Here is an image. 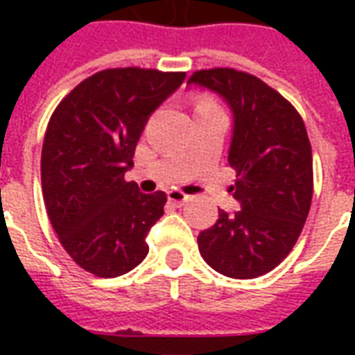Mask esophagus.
Listing matches in <instances>:
<instances>
[{
    "label": "esophagus",
    "instance_id": "obj_1",
    "mask_svg": "<svg viewBox=\"0 0 355 355\" xmlns=\"http://www.w3.org/2000/svg\"><path fill=\"white\" fill-rule=\"evenodd\" d=\"M167 198H169V201H173L175 205H184L186 201L190 200V196L184 192H180V190H169V192H167Z\"/></svg>",
    "mask_w": 355,
    "mask_h": 355
}]
</instances>
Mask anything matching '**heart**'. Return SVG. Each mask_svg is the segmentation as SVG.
<instances>
[{"label": "heart", "mask_w": 355, "mask_h": 355, "mask_svg": "<svg viewBox=\"0 0 355 355\" xmlns=\"http://www.w3.org/2000/svg\"><path fill=\"white\" fill-rule=\"evenodd\" d=\"M207 106H216V104H215V101H211V98H207V96H203V98H200V101H198V104H196V110L207 108Z\"/></svg>", "instance_id": "1"}]
</instances>
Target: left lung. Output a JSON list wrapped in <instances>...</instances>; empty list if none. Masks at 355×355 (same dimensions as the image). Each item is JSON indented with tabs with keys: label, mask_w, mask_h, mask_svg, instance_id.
Returning <instances> with one entry per match:
<instances>
[{
	"label": "left lung",
	"mask_w": 355,
	"mask_h": 355,
	"mask_svg": "<svg viewBox=\"0 0 355 355\" xmlns=\"http://www.w3.org/2000/svg\"><path fill=\"white\" fill-rule=\"evenodd\" d=\"M215 91L234 114L228 163L238 173L230 192L236 213L198 236L203 261L218 274L253 279L291 253L304 228L313 193L312 146L295 106L251 73L198 70L188 80Z\"/></svg>",
	"instance_id": "obj_1"
}]
</instances>
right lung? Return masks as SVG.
<instances>
[{
    "mask_svg": "<svg viewBox=\"0 0 355 355\" xmlns=\"http://www.w3.org/2000/svg\"><path fill=\"white\" fill-rule=\"evenodd\" d=\"M184 72L110 68L60 101L45 131L42 188L47 215L73 262L117 277L146 259V236L163 215L165 192L127 182L148 117L177 91Z\"/></svg>",
    "mask_w": 355,
    "mask_h": 355,
    "instance_id": "1",
    "label": "right lung"
}]
</instances>
